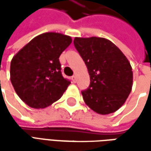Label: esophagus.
Listing matches in <instances>:
<instances>
[{
  "label": "esophagus",
  "mask_w": 151,
  "mask_h": 151,
  "mask_svg": "<svg viewBox=\"0 0 151 151\" xmlns=\"http://www.w3.org/2000/svg\"><path fill=\"white\" fill-rule=\"evenodd\" d=\"M71 80H72V81L74 83H76V81H77V79H76V76H71Z\"/></svg>",
  "instance_id": "34e87169"
}]
</instances>
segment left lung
Listing matches in <instances>:
<instances>
[{"label":"left lung","mask_w":151,"mask_h":151,"mask_svg":"<svg viewBox=\"0 0 151 151\" xmlns=\"http://www.w3.org/2000/svg\"><path fill=\"white\" fill-rule=\"evenodd\" d=\"M74 45L90 75L89 87L81 91L86 104L99 114L122 107L132 90L133 71L122 51L103 38H75Z\"/></svg>","instance_id":"left-lung-1"}]
</instances>
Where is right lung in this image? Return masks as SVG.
I'll return each instance as SVG.
<instances>
[{
	"label": "right lung",
	"mask_w": 151,
	"mask_h": 151,
	"mask_svg": "<svg viewBox=\"0 0 151 151\" xmlns=\"http://www.w3.org/2000/svg\"><path fill=\"white\" fill-rule=\"evenodd\" d=\"M71 42L70 36L45 32L32 39L12 58V84L29 107L50 106L60 98L70 84L61 74L59 58Z\"/></svg>",
	"instance_id": "add662e5"
}]
</instances>
